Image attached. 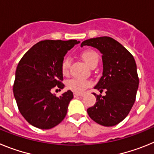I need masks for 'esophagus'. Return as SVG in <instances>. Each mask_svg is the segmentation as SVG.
<instances>
[{
  "label": "esophagus",
  "instance_id": "obj_1",
  "mask_svg": "<svg viewBox=\"0 0 154 154\" xmlns=\"http://www.w3.org/2000/svg\"><path fill=\"white\" fill-rule=\"evenodd\" d=\"M74 96H83V93H79V92H75Z\"/></svg>",
  "mask_w": 154,
  "mask_h": 154
}]
</instances>
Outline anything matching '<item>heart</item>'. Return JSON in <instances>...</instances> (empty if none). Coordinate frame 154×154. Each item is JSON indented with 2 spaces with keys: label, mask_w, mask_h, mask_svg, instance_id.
<instances>
[{
  "label": "heart",
  "mask_w": 154,
  "mask_h": 154,
  "mask_svg": "<svg viewBox=\"0 0 154 154\" xmlns=\"http://www.w3.org/2000/svg\"><path fill=\"white\" fill-rule=\"evenodd\" d=\"M81 55L85 63L92 69L94 67H96V65L99 63V55H98L96 51H93V50H85V51L82 52ZM70 65V58L66 57V58H64L62 62V65H61V69H62V74L65 75L69 74ZM90 85V82L85 79H72L68 81L67 82L68 88L75 92H83Z\"/></svg>",
  "instance_id": "1"
}]
</instances>
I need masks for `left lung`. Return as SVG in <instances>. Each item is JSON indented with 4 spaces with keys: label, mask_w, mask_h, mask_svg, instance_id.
<instances>
[{
    "label": "left lung",
    "mask_w": 154,
    "mask_h": 154,
    "mask_svg": "<svg viewBox=\"0 0 154 154\" xmlns=\"http://www.w3.org/2000/svg\"><path fill=\"white\" fill-rule=\"evenodd\" d=\"M102 53L103 75L94 89L106 95H93L96 104L87 109L89 117L104 126L118 124L127 116L135 103L139 78L135 59L122 45L110 37H99L82 42Z\"/></svg>",
    "instance_id": "1"
}]
</instances>
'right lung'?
<instances>
[{"label": "right lung", "mask_w": 154, "mask_h": 154, "mask_svg": "<svg viewBox=\"0 0 154 154\" xmlns=\"http://www.w3.org/2000/svg\"><path fill=\"white\" fill-rule=\"evenodd\" d=\"M80 42L76 40H45L22 57L15 72L14 96L23 117L42 130L55 127L67 113L73 93L68 90L57 97L51 90L62 89L64 84L61 65L69 50Z\"/></svg>", "instance_id": "add662e5"}]
</instances>
